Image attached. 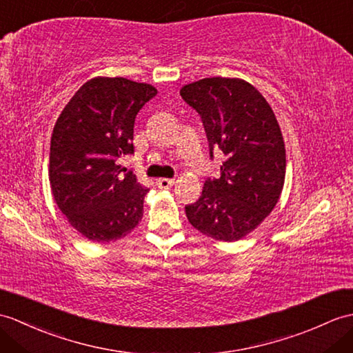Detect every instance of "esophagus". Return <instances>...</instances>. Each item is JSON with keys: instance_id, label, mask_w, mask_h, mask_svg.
I'll use <instances>...</instances> for the list:
<instances>
[{"instance_id": "34e87169", "label": "esophagus", "mask_w": 353, "mask_h": 353, "mask_svg": "<svg viewBox=\"0 0 353 353\" xmlns=\"http://www.w3.org/2000/svg\"><path fill=\"white\" fill-rule=\"evenodd\" d=\"M157 185L161 188V190H170V188L174 185V179H158Z\"/></svg>"}]
</instances>
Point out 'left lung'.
Wrapping results in <instances>:
<instances>
[{"label": "left lung", "instance_id": "8db88e82", "mask_svg": "<svg viewBox=\"0 0 353 353\" xmlns=\"http://www.w3.org/2000/svg\"><path fill=\"white\" fill-rule=\"evenodd\" d=\"M201 117L209 154H225L221 176L208 177L200 199L186 204L192 227L216 241L233 242L252 232L280 199L285 149L275 114L247 81L204 78L180 90Z\"/></svg>", "mask_w": 353, "mask_h": 353}]
</instances>
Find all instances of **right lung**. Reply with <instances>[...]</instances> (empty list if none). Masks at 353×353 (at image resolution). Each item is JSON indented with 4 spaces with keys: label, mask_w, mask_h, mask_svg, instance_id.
I'll return each mask as SVG.
<instances>
[{
    "label": "right lung",
    "mask_w": 353,
    "mask_h": 353,
    "mask_svg": "<svg viewBox=\"0 0 353 353\" xmlns=\"http://www.w3.org/2000/svg\"><path fill=\"white\" fill-rule=\"evenodd\" d=\"M157 93L126 78H93L55 123L49 153L54 200L90 241H117L143 218L149 188L119 162L134 153L135 117Z\"/></svg>",
    "instance_id": "add662e5"
}]
</instances>
